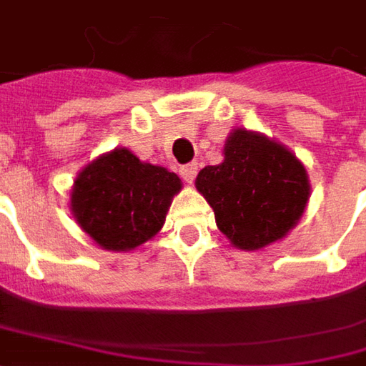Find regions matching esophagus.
Returning <instances> with one entry per match:
<instances>
[{"label":"esophagus","mask_w":366,"mask_h":366,"mask_svg":"<svg viewBox=\"0 0 366 366\" xmlns=\"http://www.w3.org/2000/svg\"><path fill=\"white\" fill-rule=\"evenodd\" d=\"M181 177L185 183H193L195 181V175H197V163H189L185 167H181Z\"/></svg>","instance_id":"obj_1"}]
</instances>
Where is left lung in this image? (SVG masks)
Listing matches in <instances>:
<instances>
[{"label": "left lung", "mask_w": 366, "mask_h": 366, "mask_svg": "<svg viewBox=\"0 0 366 366\" xmlns=\"http://www.w3.org/2000/svg\"><path fill=\"white\" fill-rule=\"evenodd\" d=\"M195 187L213 209L219 231L243 251L285 239L311 197L303 161L283 143L245 127L227 135L223 161L201 169Z\"/></svg>", "instance_id": "left-lung-1"}]
</instances>
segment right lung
Masks as SVG:
<instances>
[{"label":"right lung","instance_id":"add662e5","mask_svg":"<svg viewBox=\"0 0 366 366\" xmlns=\"http://www.w3.org/2000/svg\"><path fill=\"white\" fill-rule=\"evenodd\" d=\"M181 179L141 161L127 147L102 153L73 181L69 209L83 233L105 251L127 253L161 231Z\"/></svg>","mask_w":366,"mask_h":366}]
</instances>
